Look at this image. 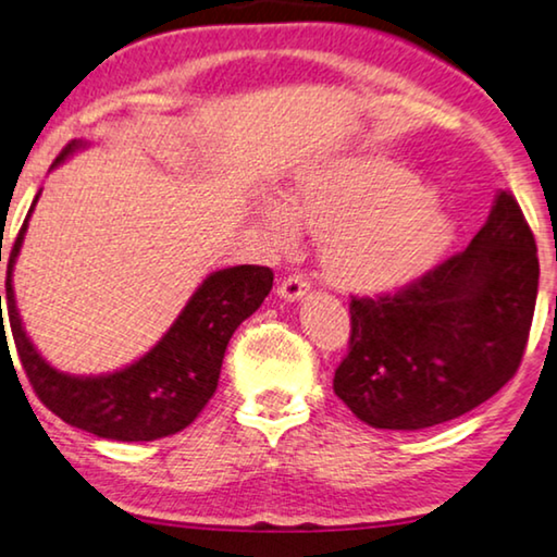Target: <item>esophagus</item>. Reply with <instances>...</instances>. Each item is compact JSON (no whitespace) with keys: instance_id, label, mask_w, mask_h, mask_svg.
<instances>
[{"instance_id":"1","label":"esophagus","mask_w":557,"mask_h":557,"mask_svg":"<svg viewBox=\"0 0 557 557\" xmlns=\"http://www.w3.org/2000/svg\"><path fill=\"white\" fill-rule=\"evenodd\" d=\"M307 292H309L307 278L299 276V273H294V276L284 278V281H281V286H278V296L284 301H299Z\"/></svg>"}]
</instances>
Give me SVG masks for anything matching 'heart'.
I'll list each match as a JSON object with an SVG mask.
<instances>
[{
    "mask_svg": "<svg viewBox=\"0 0 557 557\" xmlns=\"http://www.w3.org/2000/svg\"><path fill=\"white\" fill-rule=\"evenodd\" d=\"M258 220L278 243L296 223L322 233V269L334 286L391 292L429 269L454 238V223L416 174L385 159H334L301 172Z\"/></svg>",
    "mask_w": 557,
    "mask_h": 557,
    "instance_id": "1",
    "label": "heart"
}]
</instances>
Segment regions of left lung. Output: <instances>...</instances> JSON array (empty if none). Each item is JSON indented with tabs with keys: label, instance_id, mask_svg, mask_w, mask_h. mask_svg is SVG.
<instances>
[{
	"label": "left lung",
	"instance_id": "1",
	"mask_svg": "<svg viewBox=\"0 0 557 557\" xmlns=\"http://www.w3.org/2000/svg\"><path fill=\"white\" fill-rule=\"evenodd\" d=\"M537 278L528 220L499 189L463 253L395 296H355L334 393L372 429L418 431L469 413L520 368Z\"/></svg>",
	"mask_w": 557,
	"mask_h": 557
}]
</instances>
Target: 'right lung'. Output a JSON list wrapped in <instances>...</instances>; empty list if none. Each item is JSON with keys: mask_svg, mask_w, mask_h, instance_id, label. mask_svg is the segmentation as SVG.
I'll list each match as a JSON object with an SVG mask.
<instances>
[{"mask_svg": "<svg viewBox=\"0 0 557 557\" xmlns=\"http://www.w3.org/2000/svg\"><path fill=\"white\" fill-rule=\"evenodd\" d=\"M86 147H90V141L73 139L60 151L52 166H60L67 157ZM37 200L40 193L29 205L25 223L14 240L4 284L10 330L37 398L65 423L98 438L157 441L187 429L215 393L233 332L269 296L273 271L265 265H233L208 273L162 339L139 360L103 375H71L52 368L33 345L14 299V263L25 243Z\"/></svg>", "mask_w": 557, "mask_h": 557, "instance_id": "right-lung-1", "label": "right lung"}]
</instances>
